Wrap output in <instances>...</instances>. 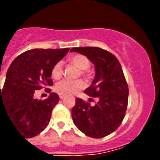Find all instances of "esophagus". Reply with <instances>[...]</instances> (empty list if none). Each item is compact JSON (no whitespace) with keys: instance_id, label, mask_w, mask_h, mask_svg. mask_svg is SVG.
Segmentation results:
<instances>
[{"instance_id":"esophagus-1","label":"esophagus","mask_w":160,"mask_h":160,"mask_svg":"<svg viewBox=\"0 0 160 160\" xmlns=\"http://www.w3.org/2000/svg\"><path fill=\"white\" fill-rule=\"evenodd\" d=\"M65 97V95H61V94H60V99H64V98Z\"/></svg>"}]
</instances>
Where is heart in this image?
Returning <instances> with one entry per match:
<instances>
[{
	"label": "heart",
	"mask_w": 160,
	"mask_h": 160,
	"mask_svg": "<svg viewBox=\"0 0 160 160\" xmlns=\"http://www.w3.org/2000/svg\"><path fill=\"white\" fill-rule=\"evenodd\" d=\"M70 62L80 70V74L82 75H85V74H86L85 70H87L90 65L89 59L86 56H85V55H80V54L73 55L72 57H70ZM62 73V62L59 61V62L55 63V65L52 68V70H51V75H52V77L54 79H59V78L61 77ZM84 87H85V83L81 80H63L59 81L58 83H56L55 89L58 93H60L61 95H70L77 93L80 90H82Z\"/></svg>",
	"instance_id": "heart-1"
}]
</instances>
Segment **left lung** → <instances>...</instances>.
<instances>
[{
	"instance_id": "1",
	"label": "left lung",
	"mask_w": 160,
	"mask_h": 160,
	"mask_svg": "<svg viewBox=\"0 0 160 160\" xmlns=\"http://www.w3.org/2000/svg\"><path fill=\"white\" fill-rule=\"evenodd\" d=\"M70 51L85 55L95 65V79L85 93L99 99L90 105L77 98L71 111L73 121L87 136H107L121 124L128 105L129 89L121 65L113 54L98 47H75Z\"/></svg>"
}]
</instances>
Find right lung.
<instances>
[{
	"label": "right lung",
	"mask_w": 160,
	"mask_h": 160,
	"mask_svg": "<svg viewBox=\"0 0 160 160\" xmlns=\"http://www.w3.org/2000/svg\"><path fill=\"white\" fill-rule=\"evenodd\" d=\"M70 49H33L18 55L6 72L3 89L0 90L1 105L13 125L26 138H32L48 125L59 95L51 92L47 99L34 98L36 90L53 85L51 70ZM1 86V85H0Z\"/></svg>",
	"instance_id": "obj_1"
}]
</instances>
